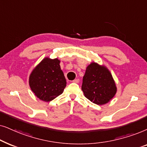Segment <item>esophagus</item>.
Returning <instances> with one entry per match:
<instances>
[{"instance_id":"34e87169","label":"esophagus","mask_w":147,"mask_h":147,"mask_svg":"<svg viewBox=\"0 0 147 147\" xmlns=\"http://www.w3.org/2000/svg\"><path fill=\"white\" fill-rule=\"evenodd\" d=\"M79 81H80L79 79H77L74 80V81H72V82H73V83H79Z\"/></svg>"}]
</instances>
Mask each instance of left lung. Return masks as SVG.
<instances>
[{
  "label": "left lung",
  "instance_id": "8db88e82",
  "mask_svg": "<svg viewBox=\"0 0 147 147\" xmlns=\"http://www.w3.org/2000/svg\"><path fill=\"white\" fill-rule=\"evenodd\" d=\"M81 89L85 96L97 105L108 103L117 91L109 70L95 62H92L87 67Z\"/></svg>",
  "mask_w": 147,
  "mask_h": 147
}]
</instances>
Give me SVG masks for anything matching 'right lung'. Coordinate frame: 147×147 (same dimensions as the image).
Wrapping results in <instances>:
<instances>
[{
    "mask_svg": "<svg viewBox=\"0 0 147 147\" xmlns=\"http://www.w3.org/2000/svg\"><path fill=\"white\" fill-rule=\"evenodd\" d=\"M58 58H45L31 72L29 84L41 100L48 102L63 93L66 81Z\"/></svg>",
    "mask_w": 147,
    "mask_h": 147,
    "instance_id": "add662e5",
    "label": "right lung"
}]
</instances>
